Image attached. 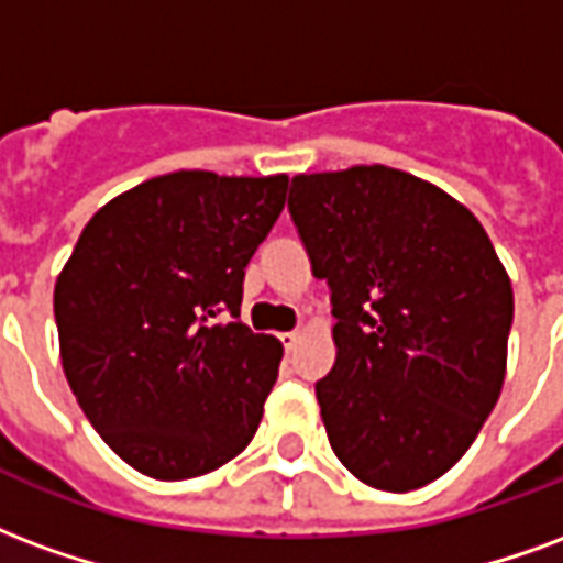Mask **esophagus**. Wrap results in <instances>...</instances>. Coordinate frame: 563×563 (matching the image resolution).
Listing matches in <instances>:
<instances>
[{
    "instance_id": "obj_1",
    "label": "esophagus",
    "mask_w": 563,
    "mask_h": 563,
    "mask_svg": "<svg viewBox=\"0 0 563 563\" xmlns=\"http://www.w3.org/2000/svg\"><path fill=\"white\" fill-rule=\"evenodd\" d=\"M278 339H282V344H285V351H294V347H297V344H299V332L297 330H294V332H282Z\"/></svg>"
}]
</instances>
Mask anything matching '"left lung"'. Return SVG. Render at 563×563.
Listing matches in <instances>:
<instances>
[{"label": "left lung", "instance_id": "obj_1", "mask_svg": "<svg viewBox=\"0 0 563 563\" xmlns=\"http://www.w3.org/2000/svg\"><path fill=\"white\" fill-rule=\"evenodd\" d=\"M287 209L330 285L335 366L314 384L330 446L366 486L420 489L498 401L510 278L459 200L384 164L294 176Z\"/></svg>", "mask_w": 563, "mask_h": 563}]
</instances>
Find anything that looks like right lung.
Here are the masks:
<instances>
[{
  "mask_svg": "<svg viewBox=\"0 0 563 563\" xmlns=\"http://www.w3.org/2000/svg\"><path fill=\"white\" fill-rule=\"evenodd\" d=\"M285 195V174L155 176L98 209L56 278L68 387L146 477L209 474L261 426L285 351L240 321L242 278Z\"/></svg>",
  "mask_w": 563,
  "mask_h": 563,
  "instance_id": "add662e5",
  "label": "right lung"
}]
</instances>
